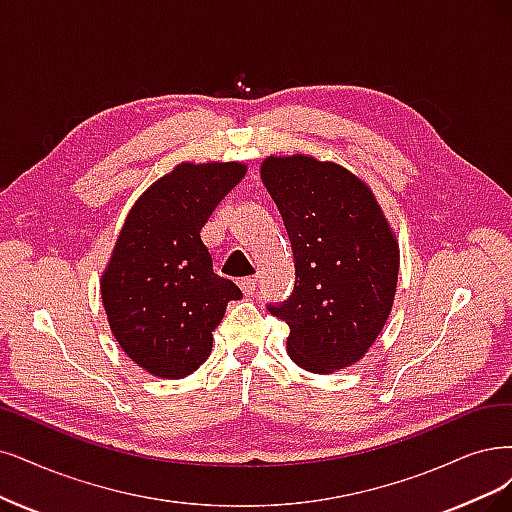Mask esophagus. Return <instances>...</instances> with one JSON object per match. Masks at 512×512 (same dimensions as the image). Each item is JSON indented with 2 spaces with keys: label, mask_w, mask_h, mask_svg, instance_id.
Listing matches in <instances>:
<instances>
[{
  "label": "esophagus",
  "mask_w": 512,
  "mask_h": 512,
  "mask_svg": "<svg viewBox=\"0 0 512 512\" xmlns=\"http://www.w3.org/2000/svg\"><path fill=\"white\" fill-rule=\"evenodd\" d=\"M238 285H240V289H242V293H244L246 297H253V295H255V291H257V280H255L253 276H249V278H240V280H238Z\"/></svg>",
  "instance_id": "esophagus-1"
}]
</instances>
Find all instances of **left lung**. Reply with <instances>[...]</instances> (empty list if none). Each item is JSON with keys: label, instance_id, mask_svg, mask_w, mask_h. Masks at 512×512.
Returning a JSON list of instances; mask_svg holds the SVG:
<instances>
[{"label": "left lung", "instance_id": "obj_1", "mask_svg": "<svg viewBox=\"0 0 512 512\" xmlns=\"http://www.w3.org/2000/svg\"><path fill=\"white\" fill-rule=\"evenodd\" d=\"M295 259L293 293L268 304L291 327L287 348L312 373L361 361L384 329L399 278V244L371 189L344 166L310 156L261 164Z\"/></svg>", "mask_w": 512, "mask_h": 512}]
</instances>
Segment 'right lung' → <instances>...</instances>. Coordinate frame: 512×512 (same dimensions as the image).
<instances>
[{"mask_svg": "<svg viewBox=\"0 0 512 512\" xmlns=\"http://www.w3.org/2000/svg\"><path fill=\"white\" fill-rule=\"evenodd\" d=\"M238 162L179 164L130 208L101 280L111 333L139 367L164 380L196 371L213 329L242 293L213 270L200 230L240 183Z\"/></svg>", "mask_w": 512, "mask_h": 512, "instance_id": "obj_1", "label": "right lung"}]
</instances>
